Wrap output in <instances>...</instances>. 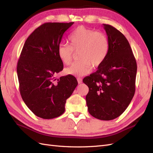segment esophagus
Listing matches in <instances>:
<instances>
[{
    "instance_id": "obj_1",
    "label": "esophagus",
    "mask_w": 153,
    "mask_h": 153,
    "mask_svg": "<svg viewBox=\"0 0 153 153\" xmlns=\"http://www.w3.org/2000/svg\"><path fill=\"white\" fill-rule=\"evenodd\" d=\"M77 81H78V84H80L82 83V79L80 78H77Z\"/></svg>"
}]
</instances>
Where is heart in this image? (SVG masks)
Returning <instances> with one entry per match:
<instances>
[{"instance_id":"heart-1","label":"heart","mask_w":153,"mask_h":153,"mask_svg":"<svg viewBox=\"0 0 153 153\" xmlns=\"http://www.w3.org/2000/svg\"><path fill=\"white\" fill-rule=\"evenodd\" d=\"M70 45L60 43L57 53L60 60L66 65L72 61L74 52H78L80 60L73 62L70 66L64 69L66 75L84 76L89 74L92 67L98 68L102 64L109 50L108 40L105 34L101 32L78 27L69 37Z\"/></svg>"}]
</instances>
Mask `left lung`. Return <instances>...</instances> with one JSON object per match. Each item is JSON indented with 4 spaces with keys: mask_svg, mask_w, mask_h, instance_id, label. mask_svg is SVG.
Instances as JSON below:
<instances>
[{
    "mask_svg": "<svg viewBox=\"0 0 153 153\" xmlns=\"http://www.w3.org/2000/svg\"><path fill=\"white\" fill-rule=\"evenodd\" d=\"M108 36L107 56L98 70L83 82L89 87L86 102L94 117L110 121L120 116L135 92L136 60L128 41L115 27L103 24Z\"/></svg>",
    "mask_w": 153,
    "mask_h": 153,
    "instance_id": "obj_1",
    "label": "left lung"
}]
</instances>
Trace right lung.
I'll use <instances>...</instances> for the list:
<instances>
[{
  "mask_svg": "<svg viewBox=\"0 0 153 153\" xmlns=\"http://www.w3.org/2000/svg\"><path fill=\"white\" fill-rule=\"evenodd\" d=\"M73 24L45 23L28 37L22 48L16 69L20 94L27 107L39 117L50 119L61 115L66 100L78 85L72 75L55 78L63 69L58 47Z\"/></svg>",
  "mask_w": 153,
  "mask_h": 153,
  "instance_id": "right-lung-1",
  "label": "right lung"
}]
</instances>
